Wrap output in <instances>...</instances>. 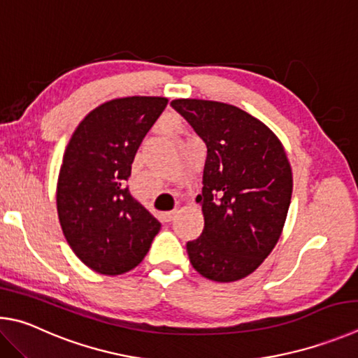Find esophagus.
Masks as SVG:
<instances>
[{
    "label": "esophagus",
    "mask_w": 358,
    "mask_h": 358,
    "mask_svg": "<svg viewBox=\"0 0 358 358\" xmlns=\"http://www.w3.org/2000/svg\"><path fill=\"white\" fill-rule=\"evenodd\" d=\"M176 212H178V210H169V212H165V214H163L162 217H163V220H165V222H171L173 220V218H174V215H176Z\"/></svg>",
    "instance_id": "34e87169"
}]
</instances>
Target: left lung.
Instances as JSON below:
<instances>
[{"label": "left lung", "mask_w": 358, "mask_h": 358, "mask_svg": "<svg viewBox=\"0 0 358 358\" xmlns=\"http://www.w3.org/2000/svg\"><path fill=\"white\" fill-rule=\"evenodd\" d=\"M173 108L206 143L203 234L187 242L195 271L229 283L258 268L283 231L292 195V169L278 136L234 105L176 99Z\"/></svg>", "instance_id": "8db88e82"}]
</instances>
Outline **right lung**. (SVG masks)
<instances>
[{"label":"right lung","instance_id":"add662e5","mask_svg":"<svg viewBox=\"0 0 358 358\" xmlns=\"http://www.w3.org/2000/svg\"><path fill=\"white\" fill-rule=\"evenodd\" d=\"M166 97H121L87 113L69 140L56 187L62 233L92 271L121 275L149 252L160 222L130 195L127 180L143 138Z\"/></svg>","mask_w":358,"mask_h":358}]
</instances>
